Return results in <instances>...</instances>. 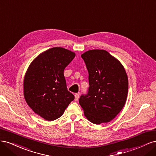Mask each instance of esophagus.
<instances>
[{"mask_svg": "<svg viewBox=\"0 0 156 156\" xmlns=\"http://www.w3.org/2000/svg\"><path fill=\"white\" fill-rule=\"evenodd\" d=\"M79 97V96L78 94H75V101H78Z\"/></svg>", "mask_w": 156, "mask_h": 156, "instance_id": "esophagus-1", "label": "esophagus"}]
</instances>
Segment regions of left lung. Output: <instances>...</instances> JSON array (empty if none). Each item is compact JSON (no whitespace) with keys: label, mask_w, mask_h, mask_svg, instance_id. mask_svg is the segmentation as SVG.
I'll list each match as a JSON object with an SVG mask.
<instances>
[{"label":"left lung","mask_w":156,"mask_h":156,"mask_svg":"<svg viewBox=\"0 0 156 156\" xmlns=\"http://www.w3.org/2000/svg\"><path fill=\"white\" fill-rule=\"evenodd\" d=\"M88 72L89 88L79 104L93 124L110 122L124 107L128 79L123 66L105 50L94 49L81 55Z\"/></svg>","instance_id":"1"}]
</instances>
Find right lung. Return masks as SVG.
<instances>
[{
    "mask_svg": "<svg viewBox=\"0 0 156 156\" xmlns=\"http://www.w3.org/2000/svg\"><path fill=\"white\" fill-rule=\"evenodd\" d=\"M75 56L62 48H51L37 56L27 71L23 83L25 100L46 120L58 119L74 100L68 90L64 70Z\"/></svg>",
    "mask_w": 156,
    "mask_h": 156,
    "instance_id": "right-lung-1",
    "label": "right lung"
}]
</instances>
